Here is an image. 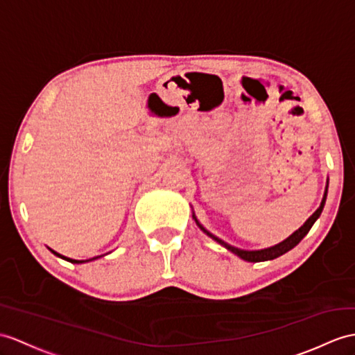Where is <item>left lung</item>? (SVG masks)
<instances>
[{"label":"left lung","instance_id":"obj_1","mask_svg":"<svg viewBox=\"0 0 355 355\" xmlns=\"http://www.w3.org/2000/svg\"><path fill=\"white\" fill-rule=\"evenodd\" d=\"M327 191H328V187L325 188V194H324V198H322V203H321V206L318 207L316 209V212L312 215V217H310L304 224H302V226L297 230V232H293L292 235L288 238V239H284L283 243H280V244H277V245H274V247H270V248H263V250H256V252H247V250H239V248H236V247H232V245H229V244H226L224 243V241H221L220 238H217V236H214L211 232H207L200 223L197 221V218L194 217V220H196V223H197V226L200 227L207 236H211L212 239H215L217 241V243H220L221 245H224L226 247L227 250H230L232 253H235L236 256H239L241 259H244V261H247V262H263V261H271V259H275V257H279V256H282V254H284L286 252H289V250H292L293 247H295L300 241L304 238L307 233H309V230L312 229V226L315 224V221L319 218V215H321V212H322V209H324V205H325V200H327Z\"/></svg>","mask_w":355,"mask_h":355}]
</instances>
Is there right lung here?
Masks as SVG:
<instances>
[{
	"mask_svg": "<svg viewBox=\"0 0 355 355\" xmlns=\"http://www.w3.org/2000/svg\"><path fill=\"white\" fill-rule=\"evenodd\" d=\"M51 250V248H49ZM51 252H53L55 256H58V257H62V259H64V261H69V262H72V263H83L84 261H73V259H69V257H64V256H62V254H58L57 252H54V250H51ZM93 259H96V257H93Z\"/></svg>",
	"mask_w": 355,
	"mask_h": 355,
	"instance_id": "right-lung-1",
	"label": "right lung"
}]
</instances>
